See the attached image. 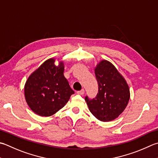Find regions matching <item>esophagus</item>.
Here are the masks:
<instances>
[{"label":"esophagus","mask_w":158,"mask_h":158,"mask_svg":"<svg viewBox=\"0 0 158 158\" xmlns=\"http://www.w3.org/2000/svg\"><path fill=\"white\" fill-rule=\"evenodd\" d=\"M84 92H85V90L83 89H81V90L77 91V94H80V95H83L84 94Z\"/></svg>","instance_id":"1"}]
</instances>
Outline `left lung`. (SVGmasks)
Listing matches in <instances>:
<instances>
[{"instance_id":"1","label":"left lung","mask_w":158,"mask_h":158,"mask_svg":"<svg viewBox=\"0 0 158 158\" xmlns=\"http://www.w3.org/2000/svg\"><path fill=\"white\" fill-rule=\"evenodd\" d=\"M98 90L93 98L85 97L91 113L101 121H111L121 114L130 97L124 78L109 61L103 60L95 69Z\"/></svg>"}]
</instances>
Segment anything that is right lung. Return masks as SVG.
I'll return each mask as SVG.
<instances>
[{"label": "right lung", "mask_w": 158, "mask_h": 158, "mask_svg": "<svg viewBox=\"0 0 158 158\" xmlns=\"http://www.w3.org/2000/svg\"><path fill=\"white\" fill-rule=\"evenodd\" d=\"M46 60L28 78L24 95L28 106L41 116H50L61 109L75 93L64 76V64L55 66Z\"/></svg>", "instance_id": "1"}]
</instances>
